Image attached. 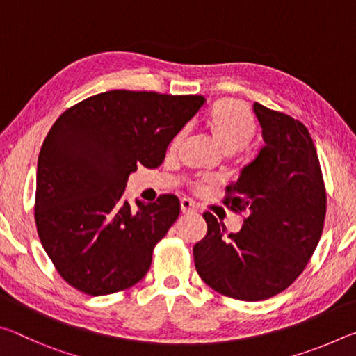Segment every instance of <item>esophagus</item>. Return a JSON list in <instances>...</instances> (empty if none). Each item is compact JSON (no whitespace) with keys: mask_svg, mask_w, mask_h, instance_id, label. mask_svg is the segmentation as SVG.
Listing matches in <instances>:
<instances>
[{"mask_svg":"<svg viewBox=\"0 0 356 356\" xmlns=\"http://www.w3.org/2000/svg\"><path fill=\"white\" fill-rule=\"evenodd\" d=\"M180 207H182L184 213H190V212H195V210H196L195 201H193L191 197H182V201H180Z\"/></svg>","mask_w":356,"mask_h":356,"instance_id":"34e87169","label":"esophagus"}]
</instances>
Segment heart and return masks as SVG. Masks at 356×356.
Here are the masks:
<instances>
[{"label": "heart", "mask_w": 356, "mask_h": 356, "mask_svg": "<svg viewBox=\"0 0 356 356\" xmlns=\"http://www.w3.org/2000/svg\"><path fill=\"white\" fill-rule=\"evenodd\" d=\"M210 135L225 154H236L248 146L256 135V119L250 108L236 99H222L210 108L204 119ZM179 134L172 141L176 147L182 140Z\"/></svg>", "instance_id": "heart-1"}]
</instances>
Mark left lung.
I'll return each instance as SVG.
<instances>
[{"label": "left lung", "instance_id": "obj_1", "mask_svg": "<svg viewBox=\"0 0 356 356\" xmlns=\"http://www.w3.org/2000/svg\"><path fill=\"white\" fill-rule=\"evenodd\" d=\"M264 146L226 186V204L248 218L229 234L204 213L207 236L193 248L196 272L226 297L259 301L287 289L303 272L322 236L327 195L316 146L303 124L252 105Z\"/></svg>", "mask_w": 356, "mask_h": 356}]
</instances>
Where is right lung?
Wrapping results in <instances>:
<instances>
[{
    "mask_svg": "<svg viewBox=\"0 0 356 356\" xmlns=\"http://www.w3.org/2000/svg\"><path fill=\"white\" fill-rule=\"evenodd\" d=\"M202 95L108 91L64 111L42 144L35 176V226L59 275L88 295L135 286L155 243L180 213L179 197L124 200L138 166L154 170Z\"/></svg>",
    "mask_w": 356,
    "mask_h": 356,
    "instance_id": "obj_1",
    "label": "right lung"
}]
</instances>
